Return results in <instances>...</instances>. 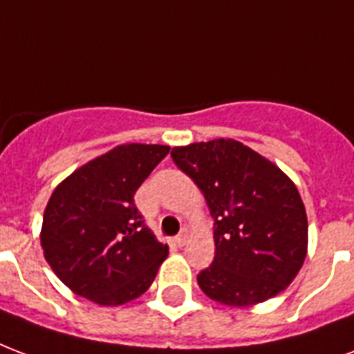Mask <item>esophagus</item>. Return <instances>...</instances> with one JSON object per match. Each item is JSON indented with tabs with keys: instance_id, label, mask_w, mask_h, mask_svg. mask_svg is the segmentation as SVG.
Listing matches in <instances>:
<instances>
[{
	"instance_id": "obj_1",
	"label": "esophagus",
	"mask_w": 354,
	"mask_h": 354,
	"mask_svg": "<svg viewBox=\"0 0 354 354\" xmlns=\"http://www.w3.org/2000/svg\"><path fill=\"white\" fill-rule=\"evenodd\" d=\"M187 241H188V231H180L179 235L175 237V244H177V246H185Z\"/></svg>"
}]
</instances>
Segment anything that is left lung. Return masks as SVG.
<instances>
[{
  "mask_svg": "<svg viewBox=\"0 0 354 354\" xmlns=\"http://www.w3.org/2000/svg\"><path fill=\"white\" fill-rule=\"evenodd\" d=\"M171 158L205 196L214 220V261L201 291L225 306H252L281 293L308 250V218L293 180L235 140L171 149Z\"/></svg>",
  "mask_w": 354,
  "mask_h": 354,
  "instance_id": "1",
  "label": "left lung"
}]
</instances>
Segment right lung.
I'll return each instance as SVG.
<instances>
[{
    "instance_id": "obj_1",
    "label": "right lung",
    "mask_w": 354,
    "mask_h": 354,
    "mask_svg": "<svg viewBox=\"0 0 354 354\" xmlns=\"http://www.w3.org/2000/svg\"><path fill=\"white\" fill-rule=\"evenodd\" d=\"M167 145L127 143L78 167L55 188L42 218L48 265L66 288L100 306L149 289L167 257L134 205V194Z\"/></svg>"
}]
</instances>
